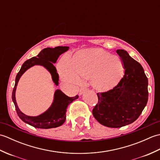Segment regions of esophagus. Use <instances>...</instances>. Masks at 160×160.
<instances>
[{
    "instance_id": "1",
    "label": "esophagus",
    "mask_w": 160,
    "mask_h": 160,
    "mask_svg": "<svg viewBox=\"0 0 160 160\" xmlns=\"http://www.w3.org/2000/svg\"><path fill=\"white\" fill-rule=\"evenodd\" d=\"M87 90V89L86 87H82V88H81V89H80V91H79V93H80V95H82L84 91H86Z\"/></svg>"
}]
</instances>
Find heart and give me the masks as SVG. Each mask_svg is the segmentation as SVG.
<instances>
[{"label":"heart","mask_w":160,"mask_h":160,"mask_svg":"<svg viewBox=\"0 0 160 160\" xmlns=\"http://www.w3.org/2000/svg\"><path fill=\"white\" fill-rule=\"evenodd\" d=\"M58 70L64 82L78 84L81 80L91 78L95 89L108 91L120 82L124 65L118 56L94 48L77 52L72 60L69 56H63L59 62Z\"/></svg>","instance_id":"heart-1"}]
</instances>
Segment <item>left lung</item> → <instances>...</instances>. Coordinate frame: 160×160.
Listing matches in <instances>:
<instances>
[{
  "label": "left lung",
  "instance_id": "obj_1",
  "mask_svg": "<svg viewBox=\"0 0 160 160\" xmlns=\"http://www.w3.org/2000/svg\"><path fill=\"white\" fill-rule=\"evenodd\" d=\"M124 68L123 78L106 92L98 93V104L92 113L105 127L120 128L131 124L140 116L148 102V78L141 64L127 51L118 49Z\"/></svg>",
  "mask_w": 160,
  "mask_h": 160
}]
</instances>
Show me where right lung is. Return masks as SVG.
Listing matches in <instances>:
<instances>
[{
    "label": "right lung",
    "instance_id": "1",
    "mask_svg": "<svg viewBox=\"0 0 160 160\" xmlns=\"http://www.w3.org/2000/svg\"><path fill=\"white\" fill-rule=\"evenodd\" d=\"M69 47H56L55 48L47 47L42 49L36 57H33L23 63L19 72L16 77L15 85L12 92V100L14 103L17 114L21 120L32 127L38 128H56L64 124L66 120V111L68 105L78 98V96L69 97L66 96L60 90L57 89L54 94V100L52 106L45 113L36 117L28 116L22 113L16 104L15 92L17 84L20 78L33 65H42L45 67L52 75V80L56 85H58L59 76L57 73L55 63L61 54L69 50Z\"/></svg>",
    "mask_w": 160,
    "mask_h": 160
}]
</instances>
